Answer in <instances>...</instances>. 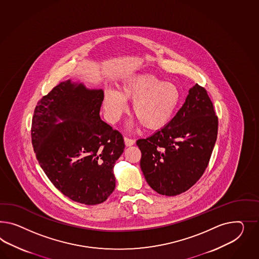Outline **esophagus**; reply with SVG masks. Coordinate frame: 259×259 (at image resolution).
<instances>
[{"label":"esophagus","mask_w":259,"mask_h":259,"mask_svg":"<svg viewBox=\"0 0 259 259\" xmlns=\"http://www.w3.org/2000/svg\"><path fill=\"white\" fill-rule=\"evenodd\" d=\"M124 142H125L126 146H132V145L135 144L136 140H133V139H129V138L125 137V138H124Z\"/></svg>","instance_id":"obj_1"}]
</instances>
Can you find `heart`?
Wrapping results in <instances>:
<instances>
[{
    "instance_id": "1",
    "label": "heart",
    "mask_w": 259,
    "mask_h": 259,
    "mask_svg": "<svg viewBox=\"0 0 259 259\" xmlns=\"http://www.w3.org/2000/svg\"><path fill=\"white\" fill-rule=\"evenodd\" d=\"M124 100L133 101L132 111L140 124L157 130L168 124L180 104L181 93L172 83L163 82L152 74H140L128 79L119 93L108 91L104 107L108 119L115 122L125 111Z\"/></svg>"
}]
</instances>
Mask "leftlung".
Wrapping results in <instances>:
<instances>
[{
  "instance_id": "left-lung-1",
  "label": "left lung",
  "mask_w": 259,
  "mask_h": 259,
  "mask_svg": "<svg viewBox=\"0 0 259 259\" xmlns=\"http://www.w3.org/2000/svg\"><path fill=\"white\" fill-rule=\"evenodd\" d=\"M218 125L207 91L196 84L167 125L137 140L149 186L162 195L176 196L195 185L208 166Z\"/></svg>"
}]
</instances>
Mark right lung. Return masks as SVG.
Wrapping results in <instances>:
<instances>
[{
	"label": "right lung",
	"mask_w": 259,
	"mask_h": 259,
	"mask_svg": "<svg viewBox=\"0 0 259 259\" xmlns=\"http://www.w3.org/2000/svg\"><path fill=\"white\" fill-rule=\"evenodd\" d=\"M102 90L61 82L36 104L31 138L35 157L64 195L89 205L105 202L114 191L115 162L124 150L118 130L100 118ZM57 118L63 119L56 124Z\"/></svg>",
	"instance_id": "1"
}]
</instances>
